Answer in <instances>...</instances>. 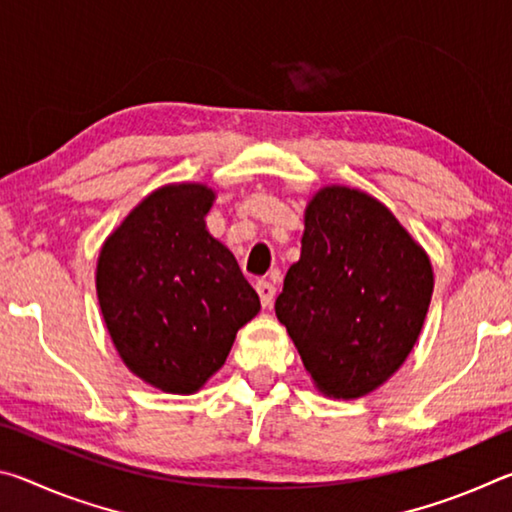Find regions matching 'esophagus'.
<instances>
[{
  "label": "esophagus",
  "instance_id": "esophagus-1",
  "mask_svg": "<svg viewBox=\"0 0 512 512\" xmlns=\"http://www.w3.org/2000/svg\"><path fill=\"white\" fill-rule=\"evenodd\" d=\"M255 289L259 293V300H262V307L264 309H271L273 300H275V287H273V284L266 282V280H259L255 284Z\"/></svg>",
  "mask_w": 512,
  "mask_h": 512
}]
</instances>
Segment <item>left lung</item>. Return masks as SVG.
Returning a JSON list of instances; mask_svg holds the SVG:
<instances>
[{
  "instance_id": "left-lung-1",
  "label": "left lung",
  "mask_w": 512,
  "mask_h": 512,
  "mask_svg": "<svg viewBox=\"0 0 512 512\" xmlns=\"http://www.w3.org/2000/svg\"><path fill=\"white\" fill-rule=\"evenodd\" d=\"M431 293V259L393 212L361 189L327 185L307 203L275 314L318 391L357 400L409 357Z\"/></svg>"
}]
</instances>
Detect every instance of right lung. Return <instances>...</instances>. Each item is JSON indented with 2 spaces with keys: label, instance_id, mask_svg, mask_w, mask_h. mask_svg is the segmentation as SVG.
Here are the masks:
<instances>
[{
  "label": "right lung",
  "instance_id": "1",
  "mask_svg": "<svg viewBox=\"0 0 512 512\" xmlns=\"http://www.w3.org/2000/svg\"><path fill=\"white\" fill-rule=\"evenodd\" d=\"M214 198L203 183L155 189L99 253L97 298L112 345L133 375L164 393L201 391L259 314L235 255L207 232Z\"/></svg>",
  "mask_w": 512,
  "mask_h": 512
}]
</instances>
